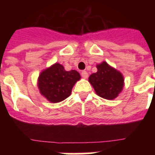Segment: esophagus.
<instances>
[{
    "label": "esophagus",
    "mask_w": 155,
    "mask_h": 155,
    "mask_svg": "<svg viewBox=\"0 0 155 155\" xmlns=\"http://www.w3.org/2000/svg\"><path fill=\"white\" fill-rule=\"evenodd\" d=\"M81 76H82L83 78H84V79H87V78L88 77V73H87L86 71H81Z\"/></svg>",
    "instance_id": "1"
}]
</instances>
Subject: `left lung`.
I'll list each match as a JSON object with an SVG mask.
<instances>
[{
    "label": "left lung",
    "instance_id": "obj_1",
    "mask_svg": "<svg viewBox=\"0 0 155 155\" xmlns=\"http://www.w3.org/2000/svg\"><path fill=\"white\" fill-rule=\"evenodd\" d=\"M97 72L88 78L95 92L99 97L107 100L115 99L124 86V78L121 73L103 62L97 66Z\"/></svg>",
    "mask_w": 155,
    "mask_h": 155
}]
</instances>
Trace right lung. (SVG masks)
Wrapping results in <instances>:
<instances>
[{
	"instance_id": "right-lung-1",
	"label": "right lung",
	"mask_w": 155,
	"mask_h": 155,
	"mask_svg": "<svg viewBox=\"0 0 155 155\" xmlns=\"http://www.w3.org/2000/svg\"><path fill=\"white\" fill-rule=\"evenodd\" d=\"M80 79L75 70L67 71L59 63H55L43 71L38 78L41 94L52 103H58L71 95L73 86Z\"/></svg>"
}]
</instances>
